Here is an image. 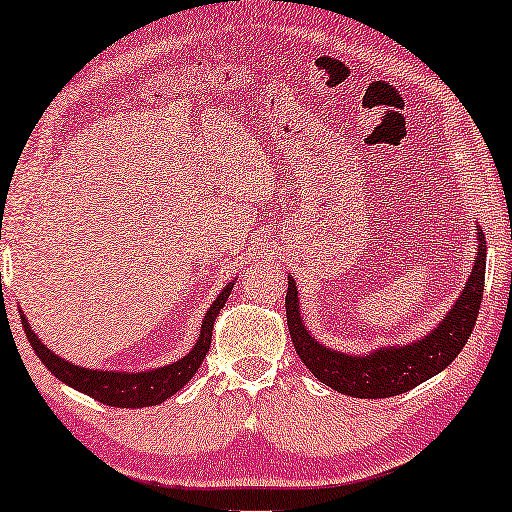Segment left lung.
<instances>
[{"instance_id": "left-lung-1", "label": "left lung", "mask_w": 512, "mask_h": 512, "mask_svg": "<svg viewBox=\"0 0 512 512\" xmlns=\"http://www.w3.org/2000/svg\"><path fill=\"white\" fill-rule=\"evenodd\" d=\"M478 240V256H475L473 272L468 277L464 291L431 333L403 347H380L375 352L361 356L335 352V349L319 345L312 338V333L307 331L303 319H300L296 282L289 277L286 321H289L291 340L300 361L312 370L317 380L340 391V394L356 398L398 396L415 389L417 384L426 382L429 377L438 375L440 370L457 359L468 338H471L475 319H478L482 291H485L487 263L485 235L478 233Z\"/></svg>"}]
</instances>
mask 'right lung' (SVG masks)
Here are the masks:
<instances>
[{
  "label": "right lung",
  "instance_id": "1",
  "mask_svg": "<svg viewBox=\"0 0 512 512\" xmlns=\"http://www.w3.org/2000/svg\"><path fill=\"white\" fill-rule=\"evenodd\" d=\"M230 291H233V282L223 286V291L216 296L212 307H209V312L205 314V319H202L198 342H195V347L184 356V359L174 361L170 366L163 368L142 370V373H116V370H93L74 366V363L53 354L51 349L34 335L25 314H20V317H23V328L34 354L44 361V366L51 370L58 380L69 384V387H74L76 391H81V394L93 396L95 401L111 405V408H146V405H158L177 394V391L195 375V370L202 366V361H205V356L209 352V345H212L214 321L223 310V305H226Z\"/></svg>",
  "mask_w": 512,
  "mask_h": 512
}]
</instances>
